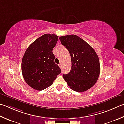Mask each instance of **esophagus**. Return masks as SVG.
I'll return each mask as SVG.
<instances>
[{"label":"esophagus","instance_id":"1","mask_svg":"<svg viewBox=\"0 0 124 124\" xmlns=\"http://www.w3.org/2000/svg\"><path fill=\"white\" fill-rule=\"evenodd\" d=\"M59 67L60 68H62V64H61V63H60V64H59Z\"/></svg>","mask_w":124,"mask_h":124}]
</instances>
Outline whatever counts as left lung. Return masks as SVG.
I'll list each match as a JSON object with an SVG mask.
<instances>
[{
	"instance_id": "obj_1",
	"label": "left lung",
	"mask_w": 124,
	"mask_h": 124,
	"mask_svg": "<svg viewBox=\"0 0 124 124\" xmlns=\"http://www.w3.org/2000/svg\"><path fill=\"white\" fill-rule=\"evenodd\" d=\"M59 39L68 50L71 60L70 71L63 75V77L74 91L81 93L88 90L95 84L100 74L97 54L90 45L76 35Z\"/></svg>"
}]
</instances>
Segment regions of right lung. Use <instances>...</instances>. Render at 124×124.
<instances>
[{"label":"right lung","mask_w":124,"mask_h":124,"mask_svg":"<svg viewBox=\"0 0 124 124\" xmlns=\"http://www.w3.org/2000/svg\"><path fill=\"white\" fill-rule=\"evenodd\" d=\"M59 36L44 34L26 49L22 60L21 71L26 83L36 90L50 86L61 70L55 63L52 50Z\"/></svg>","instance_id":"add662e5"}]
</instances>
